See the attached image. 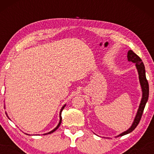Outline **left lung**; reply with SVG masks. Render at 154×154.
<instances>
[{"instance_id": "1", "label": "left lung", "mask_w": 154, "mask_h": 154, "mask_svg": "<svg viewBox=\"0 0 154 154\" xmlns=\"http://www.w3.org/2000/svg\"><path fill=\"white\" fill-rule=\"evenodd\" d=\"M128 60L129 61H132V63H135L136 69H137V72H138V77L140 84L141 89H142V98L140 103L139 108L137 109V114L134 119L133 122H132L131 127L126 131L123 132L122 133L119 134V135L116 137H119V136H123L127 134L130 133L135 130L136 127L137 126L140 121L141 116H142L143 113L144 108L146 106V104L147 103L148 99V95H149V86H148V82L146 79V69H145V66L143 63L142 60L140 58L135 54L132 50H130L128 53Z\"/></svg>"}]
</instances>
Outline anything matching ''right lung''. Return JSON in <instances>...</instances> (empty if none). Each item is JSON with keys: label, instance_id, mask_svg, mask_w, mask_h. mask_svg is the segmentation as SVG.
I'll return each instance as SVG.
<instances>
[{"label": "right lung", "instance_id": "add662e5", "mask_svg": "<svg viewBox=\"0 0 154 154\" xmlns=\"http://www.w3.org/2000/svg\"><path fill=\"white\" fill-rule=\"evenodd\" d=\"M65 106H66V104H64V105L63 106L62 108H61V111H60V113H59V119H60V120H59V124H58V125H57V126H56V128H55L54 129V130H51V132H47V133H45V134H43L44 135H48V134H51V133H52V132H55V131H56V130H57L58 128H59L60 125H61V120H62V117H61V111H63V109H64V107H65ZM6 116H8V115H7V113H6ZM8 119H9V118H8ZM26 135H28V134H26Z\"/></svg>", "mask_w": 154, "mask_h": 154}]
</instances>
